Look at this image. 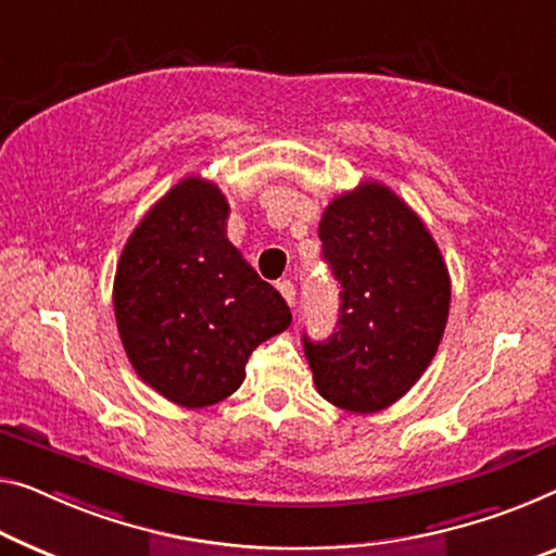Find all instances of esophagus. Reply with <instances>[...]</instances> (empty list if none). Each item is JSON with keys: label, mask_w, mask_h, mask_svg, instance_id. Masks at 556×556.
<instances>
[{"label": "esophagus", "mask_w": 556, "mask_h": 556, "mask_svg": "<svg viewBox=\"0 0 556 556\" xmlns=\"http://www.w3.org/2000/svg\"><path fill=\"white\" fill-rule=\"evenodd\" d=\"M277 289H279V294L285 296V300H287V304H289V306H294L296 289H294L292 281H289V279H281V281H277Z\"/></svg>", "instance_id": "1"}]
</instances>
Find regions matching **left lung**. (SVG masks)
Here are the masks:
<instances>
[{
    "instance_id": "left-lung-1",
    "label": "left lung",
    "mask_w": 556,
    "mask_h": 556,
    "mask_svg": "<svg viewBox=\"0 0 556 556\" xmlns=\"http://www.w3.org/2000/svg\"><path fill=\"white\" fill-rule=\"evenodd\" d=\"M319 239L342 292L334 334L302 337L314 384L339 409H387L417 384L442 342L452 300L442 252L412 206L379 181L331 199Z\"/></svg>"
}]
</instances>
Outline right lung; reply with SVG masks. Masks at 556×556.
<instances>
[{
	"mask_svg": "<svg viewBox=\"0 0 556 556\" xmlns=\"http://www.w3.org/2000/svg\"><path fill=\"white\" fill-rule=\"evenodd\" d=\"M227 217L214 181L181 179L131 231L114 275L131 367L187 409L235 394L250 354L292 325L281 294L227 239Z\"/></svg>",
	"mask_w": 556,
	"mask_h": 556,
	"instance_id": "obj_1",
	"label": "right lung"
}]
</instances>
